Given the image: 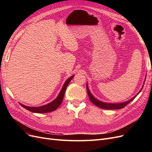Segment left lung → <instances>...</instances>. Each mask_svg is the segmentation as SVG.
Returning a JSON list of instances; mask_svg holds the SVG:
<instances>
[{
	"label": "left lung",
	"instance_id": "8db88e82",
	"mask_svg": "<svg viewBox=\"0 0 152 152\" xmlns=\"http://www.w3.org/2000/svg\"><path fill=\"white\" fill-rule=\"evenodd\" d=\"M143 87V86H142ZM142 87L141 89L140 90V91L138 93V94L140 93L142 89ZM86 87H87V94H88L89 96V98L91 100V102L93 103L94 105L97 106V107H99L100 108H102V109H105V110H117V109H121L123 108L124 107H125L127 104H128L130 102H131L134 99L137 95L138 94H137L135 96H134L132 98H131V99L127 101L126 102H124V103H104V102H101V101L96 99L94 96H93L91 93V92L88 88V86H87V84L86 85Z\"/></svg>",
	"mask_w": 152,
	"mask_h": 152
}]
</instances>
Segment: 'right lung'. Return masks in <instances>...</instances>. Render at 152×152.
<instances>
[{"label": "right lung", "mask_w": 152, "mask_h": 152, "mask_svg": "<svg viewBox=\"0 0 152 152\" xmlns=\"http://www.w3.org/2000/svg\"><path fill=\"white\" fill-rule=\"evenodd\" d=\"M74 77V75L71 76L70 78L66 80V82L64 84L62 89L59 93V95L58 96V97L55 99L54 101H53L52 102H50L49 104H47L45 105H43L41 106V107H27L26 105H24L23 104H20V105H21L24 108L28 110V111L31 112L33 113H48V112H50L54 111L55 110H56L59 107V105L61 104L62 101L63 99V97H64V94H65V91L66 87L68 86V85L70 83V82L71 81V80L73 79V77Z\"/></svg>", "instance_id": "add662e5"}]
</instances>
